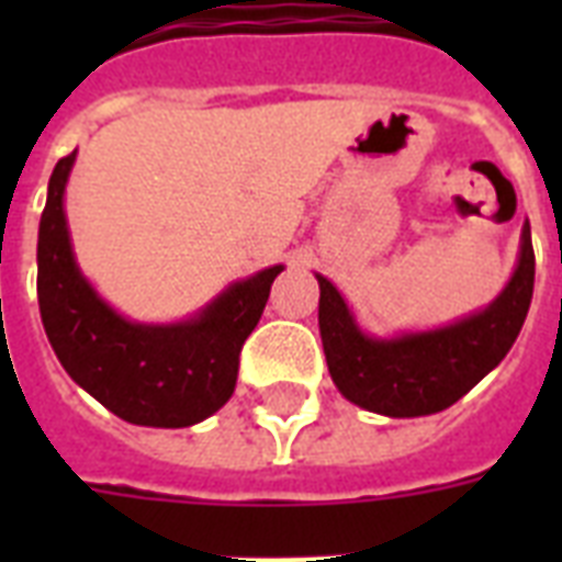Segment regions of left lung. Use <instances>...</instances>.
Returning a JSON list of instances; mask_svg holds the SVG:
<instances>
[{"label":"left lung","instance_id":"left-lung-1","mask_svg":"<svg viewBox=\"0 0 562 562\" xmlns=\"http://www.w3.org/2000/svg\"><path fill=\"white\" fill-rule=\"evenodd\" d=\"M321 282V341L338 391L384 417H426L449 408L505 359L533 297V245L525 221L514 277L487 308L443 329L396 338L364 335L333 282Z\"/></svg>","mask_w":562,"mask_h":562}]
</instances>
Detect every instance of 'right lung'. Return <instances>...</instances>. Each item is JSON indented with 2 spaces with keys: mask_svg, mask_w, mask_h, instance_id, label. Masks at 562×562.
<instances>
[{
  "mask_svg": "<svg viewBox=\"0 0 562 562\" xmlns=\"http://www.w3.org/2000/svg\"><path fill=\"white\" fill-rule=\"evenodd\" d=\"M75 151L57 160L37 238V300L64 370L134 426L187 428L236 391L238 352L262 317L282 265L224 289L183 324H134L83 280L66 227L64 192Z\"/></svg>",
  "mask_w": 562,
  "mask_h": 562,
  "instance_id": "1",
  "label": "right lung"
}]
</instances>
